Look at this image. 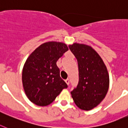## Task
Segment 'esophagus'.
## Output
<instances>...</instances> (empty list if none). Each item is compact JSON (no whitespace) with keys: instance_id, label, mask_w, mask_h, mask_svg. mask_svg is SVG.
I'll use <instances>...</instances> for the list:
<instances>
[{"instance_id":"1","label":"esophagus","mask_w":128,"mask_h":128,"mask_svg":"<svg viewBox=\"0 0 128 128\" xmlns=\"http://www.w3.org/2000/svg\"><path fill=\"white\" fill-rule=\"evenodd\" d=\"M65 82H66V83L68 84V85H69V84H70V79H68V78L66 80Z\"/></svg>"}]
</instances>
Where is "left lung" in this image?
I'll list each match as a JSON object with an SVG mask.
<instances>
[{"instance_id":"1","label":"left lung","mask_w":128,"mask_h":128,"mask_svg":"<svg viewBox=\"0 0 128 128\" xmlns=\"http://www.w3.org/2000/svg\"><path fill=\"white\" fill-rule=\"evenodd\" d=\"M69 48L77 60L78 83L71 92L74 102L91 110L102 102L109 88V75L102 60L90 46L75 43Z\"/></svg>"}]
</instances>
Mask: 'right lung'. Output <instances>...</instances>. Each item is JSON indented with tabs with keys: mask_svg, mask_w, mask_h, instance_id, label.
Listing matches in <instances>:
<instances>
[{
	"mask_svg": "<svg viewBox=\"0 0 128 128\" xmlns=\"http://www.w3.org/2000/svg\"><path fill=\"white\" fill-rule=\"evenodd\" d=\"M68 50L64 43L48 42L28 58L22 70V84L30 100L39 106L53 102L67 84L60 76L56 62Z\"/></svg>",
	"mask_w": 128,
	"mask_h": 128,
	"instance_id": "1",
	"label": "right lung"
}]
</instances>
